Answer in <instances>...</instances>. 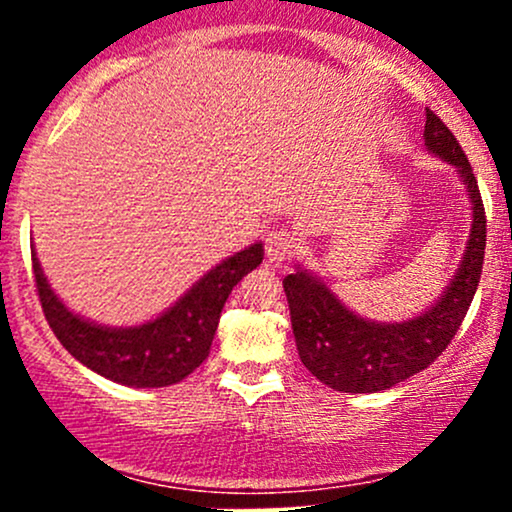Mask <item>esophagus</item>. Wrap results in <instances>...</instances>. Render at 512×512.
Wrapping results in <instances>:
<instances>
[{
	"instance_id": "esophagus-1",
	"label": "esophagus",
	"mask_w": 512,
	"mask_h": 512,
	"mask_svg": "<svg viewBox=\"0 0 512 512\" xmlns=\"http://www.w3.org/2000/svg\"><path fill=\"white\" fill-rule=\"evenodd\" d=\"M298 250H301V238H298L293 231H289V228H276V231L269 233L267 238L269 262L274 264L289 262L291 257L298 255Z\"/></svg>"
}]
</instances>
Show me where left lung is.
I'll return each instance as SVG.
<instances>
[{
	"label": "left lung",
	"instance_id": "1",
	"mask_svg": "<svg viewBox=\"0 0 512 512\" xmlns=\"http://www.w3.org/2000/svg\"><path fill=\"white\" fill-rule=\"evenodd\" d=\"M431 154L457 168L472 199V231L455 279L414 320L370 322L351 313L317 276L298 267L284 279L293 337L303 366L339 392H380L431 366L460 330L477 293L486 250V214L472 166L445 122L426 108Z\"/></svg>",
	"mask_w": 512,
	"mask_h": 512
}]
</instances>
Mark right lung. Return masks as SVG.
Instances as JSON below:
<instances>
[{"instance_id":"obj_1","label":"right lung","mask_w":512,"mask_h":512,"mask_svg":"<svg viewBox=\"0 0 512 512\" xmlns=\"http://www.w3.org/2000/svg\"><path fill=\"white\" fill-rule=\"evenodd\" d=\"M31 255L45 320L76 361L113 383L166 387L180 383L202 366L228 293L245 274L260 267L264 248L262 243H255L216 264L173 308L139 327H103L74 315L50 289L35 250Z\"/></svg>"}]
</instances>
